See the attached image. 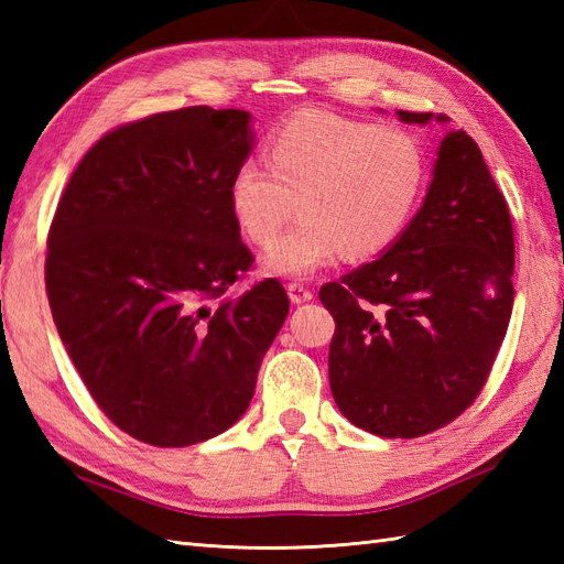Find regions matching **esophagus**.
<instances>
[{"label":"esophagus","mask_w":564,"mask_h":564,"mask_svg":"<svg viewBox=\"0 0 564 564\" xmlns=\"http://www.w3.org/2000/svg\"><path fill=\"white\" fill-rule=\"evenodd\" d=\"M289 297H291V303L293 305H301V303H310L313 301V291L310 289H305L303 283H289Z\"/></svg>","instance_id":"obj_1"}]
</instances>
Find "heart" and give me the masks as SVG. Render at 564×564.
Masks as SVG:
<instances>
[{
    "label": "heart",
    "mask_w": 564,
    "mask_h": 564,
    "mask_svg": "<svg viewBox=\"0 0 564 564\" xmlns=\"http://www.w3.org/2000/svg\"><path fill=\"white\" fill-rule=\"evenodd\" d=\"M269 164L247 160L230 178L232 218L249 242L271 245L294 203L304 220L276 240L263 271L307 279L337 261L386 251L410 225L426 186L419 140L394 126L310 111L273 135Z\"/></svg>",
    "instance_id": "1"
}]
</instances>
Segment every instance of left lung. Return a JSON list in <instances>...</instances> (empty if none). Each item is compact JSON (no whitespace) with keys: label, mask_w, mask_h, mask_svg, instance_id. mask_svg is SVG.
<instances>
[{"label":"left lung","mask_w":564,"mask_h":564,"mask_svg":"<svg viewBox=\"0 0 564 564\" xmlns=\"http://www.w3.org/2000/svg\"><path fill=\"white\" fill-rule=\"evenodd\" d=\"M402 123L448 116L398 111ZM513 230L480 148L446 130L404 232L373 261L322 285L337 329L329 386L339 412L382 438H416L480 394L513 307Z\"/></svg>","instance_id":"1"}]
</instances>
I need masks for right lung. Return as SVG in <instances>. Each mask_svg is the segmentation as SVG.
Returning a JSON list of instances; mask_svg holds the SVG:
<instances>
[{
  "instance_id": "add662e5",
  "label": "right lung",
  "mask_w": 564,
  "mask_h": 564,
  "mask_svg": "<svg viewBox=\"0 0 564 564\" xmlns=\"http://www.w3.org/2000/svg\"><path fill=\"white\" fill-rule=\"evenodd\" d=\"M254 140L239 109L154 113L104 135L57 203L45 259L57 334L104 414L150 446L230 429L289 317L273 279L225 297L254 261L227 198Z\"/></svg>"
}]
</instances>
